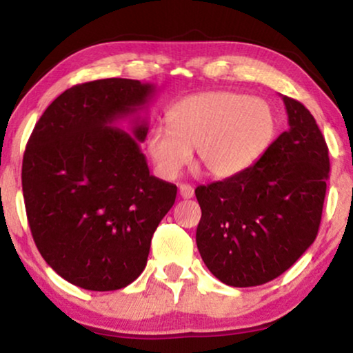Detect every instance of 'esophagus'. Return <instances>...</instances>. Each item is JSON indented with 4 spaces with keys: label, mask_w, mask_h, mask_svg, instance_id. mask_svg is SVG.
Here are the masks:
<instances>
[{
    "label": "esophagus",
    "mask_w": 353,
    "mask_h": 353,
    "mask_svg": "<svg viewBox=\"0 0 353 353\" xmlns=\"http://www.w3.org/2000/svg\"><path fill=\"white\" fill-rule=\"evenodd\" d=\"M180 196L183 197V199H191L192 196H194V188H192L191 185H180Z\"/></svg>",
    "instance_id": "34e87169"
}]
</instances>
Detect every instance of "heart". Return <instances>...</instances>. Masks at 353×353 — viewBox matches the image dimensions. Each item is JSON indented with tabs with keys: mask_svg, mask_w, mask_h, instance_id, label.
I'll return each mask as SVG.
<instances>
[{
	"mask_svg": "<svg viewBox=\"0 0 353 353\" xmlns=\"http://www.w3.org/2000/svg\"><path fill=\"white\" fill-rule=\"evenodd\" d=\"M168 123L154 127L148 137L149 154L168 178L190 162L192 149L207 175H238L259 161L274 134L267 101L231 91L188 96L173 105Z\"/></svg>",
	"mask_w": 353,
	"mask_h": 353,
	"instance_id": "obj_1",
	"label": "heart"
}]
</instances>
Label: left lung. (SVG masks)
<instances>
[{"label": "left lung", "mask_w": 353, "mask_h": 353, "mask_svg": "<svg viewBox=\"0 0 353 353\" xmlns=\"http://www.w3.org/2000/svg\"><path fill=\"white\" fill-rule=\"evenodd\" d=\"M289 130L244 172L196 188V243L207 268L234 288L260 286L291 268L318 234L330 154L305 105L283 96Z\"/></svg>", "instance_id": "obj_1"}]
</instances>
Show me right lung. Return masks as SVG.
Segmentation results:
<instances>
[{
	"label": "right lung",
	"mask_w": 353,
	"mask_h": 353,
	"mask_svg": "<svg viewBox=\"0 0 353 353\" xmlns=\"http://www.w3.org/2000/svg\"><path fill=\"white\" fill-rule=\"evenodd\" d=\"M154 86L128 79L75 85L52 101L28 138L22 191L28 225L54 272L88 291H117L146 267L176 186L149 175L133 133L114 127L143 109Z\"/></svg>",
	"instance_id": "right-lung-1"
}]
</instances>
